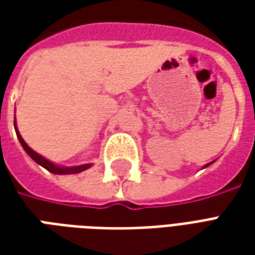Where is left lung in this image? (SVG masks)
Listing matches in <instances>:
<instances>
[{
    "label": "left lung",
    "mask_w": 255,
    "mask_h": 255,
    "mask_svg": "<svg viewBox=\"0 0 255 255\" xmlns=\"http://www.w3.org/2000/svg\"><path fill=\"white\" fill-rule=\"evenodd\" d=\"M210 164H212V162H209V164H206V165L203 166V168H206V166H209V165H210Z\"/></svg>",
    "instance_id": "left-lung-1"
}]
</instances>
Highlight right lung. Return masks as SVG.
Masks as SVG:
<instances>
[{
  "label": "right lung",
  "mask_w": 255,
  "mask_h": 255,
  "mask_svg": "<svg viewBox=\"0 0 255 255\" xmlns=\"http://www.w3.org/2000/svg\"><path fill=\"white\" fill-rule=\"evenodd\" d=\"M14 129H16V135H17V138H19L20 143L23 146V149L25 150V153L30 155L32 160L35 161L36 164H39L41 166H43L45 169H47L49 172H52L54 175H71V173H80V172L86 171V169H89L91 164H83V165H78V166H58L56 164H53L49 160H46L45 157H42L41 154H38L35 153L34 150L31 149L28 144L25 143L24 139L21 138V135L17 131V127H16V120H14Z\"/></svg>",
  "instance_id": "add662e5"
}]
</instances>
